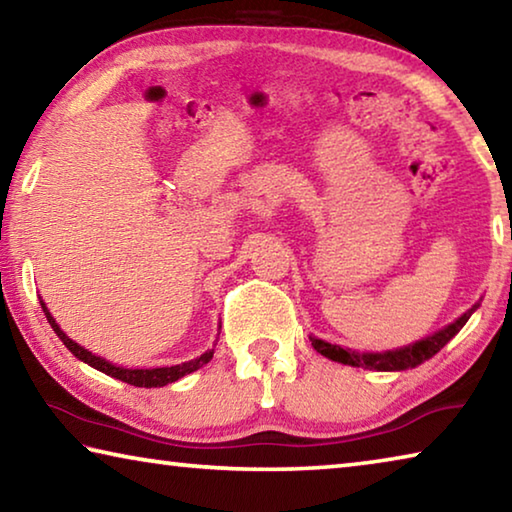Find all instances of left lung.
<instances>
[{"label": "left lung", "instance_id": "8db88e82", "mask_svg": "<svg viewBox=\"0 0 512 512\" xmlns=\"http://www.w3.org/2000/svg\"><path fill=\"white\" fill-rule=\"evenodd\" d=\"M474 305L472 309H467L461 318H456L452 325H447L440 329V332L427 336V339L415 341L413 345H406V348L400 350H388V352H354V350H345L341 345H332L327 341H320L316 336H309L314 350L323 354V357L345 363V366H354V368H368V370H379V372H393V370H409L420 366L427 359H431L433 354L440 352L445 345L454 339V336L461 332L463 325L470 320V316L476 311Z\"/></svg>", "mask_w": 512, "mask_h": 512}]
</instances>
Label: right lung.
I'll return each mask as SVG.
<instances>
[{
  "mask_svg": "<svg viewBox=\"0 0 512 512\" xmlns=\"http://www.w3.org/2000/svg\"><path fill=\"white\" fill-rule=\"evenodd\" d=\"M40 305H42V311H45V316L49 320L51 329H54V332L58 334V339L65 343V348L72 352L76 359H81L83 363H88V366L97 368L101 372H106V375L115 377L119 381H126V384H131V386H140V388L167 386V384H171V381H178L180 377L189 375V372L203 368L205 363H210L212 354H214V348H212V350L203 352L201 357H196L192 361H185V363H178V366H169V368H121V366H115V363H110L106 359L97 357V354H92L90 350H85L83 345H79L76 341L69 339V336L63 332V329L58 327L54 316L49 314V309H47L45 302L40 300Z\"/></svg>",
  "mask_w": 512,
  "mask_h": 512,
  "instance_id": "right-lung-1",
  "label": "right lung"
}]
</instances>
